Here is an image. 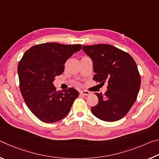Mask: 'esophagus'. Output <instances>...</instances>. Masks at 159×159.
Returning <instances> with one entry per match:
<instances>
[{"mask_svg": "<svg viewBox=\"0 0 159 159\" xmlns=\"http://www.w3.org/2000/svg\"><path fill=\"white\" fill-rule=\"evenodd\" d=\"M80 94L82 95L88 96V95H90V93L88 92V91H87V90H81V91H80Z\"/></svg>", "mask_w": 159, "mask_h": 159, "instance_id": "34e87169", "label": "esophagus"}]
</instances>
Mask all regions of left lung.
<instances>
[{
	"instance_id": "1",
	"label": "left lung",
	"mask_w": 159,
	"mask_h": 159,
	"mask_svg": "<svg viewBox=\"0 0 159 159\" xmlns=\"http://www.w3.org/2000/svg\"><path fill=\"white\" fill-rule=\"evenodd\" d=\"M93 61V80L104 84L107 92L96 93L98 103L91 107L92 114L107 122L120 120L128 114L135 102L141 78L134 59L128 53L108 44L83 45Z\"/></svg>"
}]
</instances>
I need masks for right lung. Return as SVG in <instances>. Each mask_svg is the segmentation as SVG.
Here are the masks:
<instances>
[{
    "mask_svg": "<svg viewBox=\"0 0 159 159\" xmlns=\"http://www.w3.org/2000/svg\"><path fill=\"white\" fill-rule=\"evenodd\" d=\"M80 49V44L45 43L29 48L19 62L21 95L30 111L42 121L51 123L62 119L79 97L73 88L57 91L53 81L64 72L66 61Z\"/></svg>",
    "mask_w": 159,
    "mask_h": 159,
    "instance_id": "add662e5",
    "label": "right lung"
}]
</instances>
